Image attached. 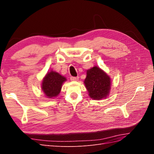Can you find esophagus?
Instances as JSON below:
<instances>
[{
    "mask_svg": "<svg viewBox=\"0 0 154 154\" xmlns=\"http://www.w3.org/2000/svg\"><path fill=\"white\" fill-rule=\"evenodd\" d=\"M71 81H77L78 80V77H74V76H71L70 78Z\"/></svg>",
    "mask_w": 154,
    "mask_h": 154,
    "instance_id": "34e87169",
    "label": "esophagus"
}]
</instances>
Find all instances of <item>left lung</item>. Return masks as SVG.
Returning <instances> with one entry per match:
<instances>
[{
  "label": "left lung",
  "instance_id": "8db88e82",
  "mask_svg": "<svg viewBox=\"0 0 154 154\" xmlns=\"http://www.w3.org/2000/svg\"><path fill=\"white\" fill-rule=\"evenodd\" d=\"M84 83L90 97L94 100L105 98L110 89L109 76L96 66L87 70Z\"/></svg>",
  "mask_w": 154,
  "mask_h": 154
}]
</instances>
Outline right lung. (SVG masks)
Listing matches in <instances>:
<instances>
[{
	"mask_svg": "<svg viewBox=\"0 0 154 154\" xmlns=\"http://www.w3.org/2000/svg\"><path fill=\"white\" fill-rule=\"evenodd\" d=\"M66 81V78L58 72L51 71L46 74L42 81V88L44 94L49 98L58 95L62 83Z\"/></svg>",
	"mask_w": 154,
	"mask_h": 154,
	"instance_id": "obj_1",
	"label": "right lung"
}]
</instances>
